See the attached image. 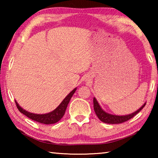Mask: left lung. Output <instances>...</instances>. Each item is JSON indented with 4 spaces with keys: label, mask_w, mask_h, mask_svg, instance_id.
Listing matches in <instances>:
<instances>
[{
    "label": "left lung",
    "mask_w": 158,
    "mask_h": 158,
    "mask_svg": "<svg viewBox=\"0 0 158 158\" xmlns=\"http://www.w3.org/2000/svg\"><path fill=\"white\" fill-rule=\"evenodd\" d=\"M146 104V102L144 103L139 109H137V111L133 112L132 114L123 115V116H118V115H114L104 111L103 109H102L100 105H99L98 102L96 100V98H93V107H94V111L96 115H97L98 118L100 119L101 121L108 124H118L128 121V120H130V118H132L135 116V115H137L139 112L145 106Z\"/></svg>",
    "instance_id": "obj_1"
}]
</instances>
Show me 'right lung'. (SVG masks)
I'll return each instance as SVG.
<instances>
[{
	"instance_id": "1",
	"label": "right lung",
	"mask_w": 158,
	"mask_h": 158,
	"mask_svg": "<svg viewBox=\"0 0 158 158\" xmlns=\"http://www.w3.org/2000/svg\"><path fill=\"white\" fill-rule=\"evenodd\" d=\"M77 90V88L74 89L72 91L69 93V94L64 98V100L61 102V103L58 105L54 110L52 111L49 112V113L44 114H37L29 112L28 111L23 109L22 107H21L19 105L18 102L15 100L16 105H17V108L21 113L24 114L25 116L28 117L29 118H31L33 121H35L40 123L46 124V125H50V124H54L56 123H57L62 118L63 116L65 114V110L68 106V104L69 102V100L73 97V95L74 93H75Z\"/></svg>"
}]
</instances>
